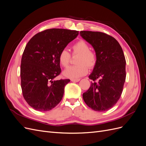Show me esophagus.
I'll return each instance as SVG.
<instances>
[{
  "instance_id": "esophagus-1",
  "label": "esophagus",
  "mask_w": 146,
  "mask_h": 146,
  "mask_svg": "<svg viewBox=\"0 0 146 146\" xmlns=\"http://www.w3.org/2000/svg\"><path fill=\"white\" fill-rule=\"evenodd\" d=\"M80 80V78H77V79H71V81L73 82H78Z\"/></svg>"
}]
</instances>
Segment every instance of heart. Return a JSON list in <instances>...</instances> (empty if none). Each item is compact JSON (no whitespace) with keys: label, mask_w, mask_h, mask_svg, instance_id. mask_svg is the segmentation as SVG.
I'll list each match as a JSON object with an SVG mask.
<instances>
[{"label":"heart","mask_w":146,"mask_h":146,"mask_svg":"<svg viewBox=\"0 0 146 146\" xmlns=\"http://www.w3.org/2000/svg\"><path fill=\"white\" fill-rule=\"evenodd\" d=\"M72 55H78L76 59V66H69L63 72V76L66 78L77 79L85 76L88 73V69L93 68L97 63V55L96 52L90 50L88 44L83 40H80L72 46ZM59 64L62 67H67L70 60V55L66 49L61 50L58 57Z\"/></svg>","instance_id":"obj_1"}]
</instances>
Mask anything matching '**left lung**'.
<instances>
[{
    "mask_svg": "<svg viewBox=\"0 0 146 146\" xmlns=\"http://www.w3.org/2000/svg\"><path fill=\"white\" fill-rule=\"evenodd\" d=\"M80 35L93 47L97 55L96 64L89 76L94 82L83 94V100L94 111H107L120 98L125 81L122 48L115 38L102 32L81 31Z\"/></svg>",
    "mask_w": 146,
    "mask_h": 146,
    "instance_id": "left-lung-1",
    "label": "left lung"
}]
</instances>
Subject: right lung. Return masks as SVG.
I'll use <instances>...</instances> for the list:
<instances>
[{
  "instance_id": "right-lung-1",
  "label": "right lung",
  "mask_w": 146,
  "mask_h": 146,
  "mask_svg": "<svg viewBox=\"0 0 146 146\" xmlns=\"http://www.w3.org/2000/svg\"><path fill=\"white\" fill-rule=\"evenodd\" d=\"M78 35L76 30L47 29L35 35L25 46L21 64V88L24 99L35 110L49 111L62 99L70 80H54L61 71L58 57Z\"/></svg>"
}]
</instances>
